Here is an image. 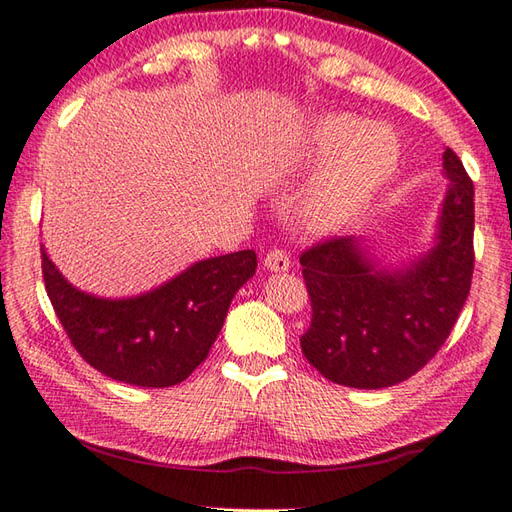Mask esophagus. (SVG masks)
I'll return each instance as SVG.
<instances>
[{
  "label": "esophagus",
  "mask_w": 512,
  "mask_h": 512,
  "mask_svg": "<svg viewBox=\"0 0 512 512\" xmlns=\"http://www.w3.org/2000/svg\"><path fill=\"white\" fill-rule=\"evenodd\" d=\"M264 266L268 270H275V273H286V270L290 268V257H288L286 250L270 248L266 257H264Z\"/></svg>",
  "instance_id": "obj_1"
}]
</instances>
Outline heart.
Wrapping results in <instances>:
<instances>
[{
    "label": "heart",
    "mask_w": 512,
    "mask_h": 512,
    "mask_svg": "<svg viewBox=\"0 0 512 512\" xmlns=\"http://www.w3.org/2000/svg\"><path fill=\"white\" fill-rule=\"evenodd\" d=\"M398 140L385 127H365L350 114L319 118L308 134L306 167L319 169L336 157L303 200L314 231H336L372 202L398 165Z\"/></svg>",
    "instance_id": "1"
}]
</instances>
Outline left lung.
Instances as JSON below:
<instances>
[{"mask_svg": "<svg viewBox=\"0 0 512 512\" xmlns=\"http://www.w3.org/2000/svg\"><path fill=\"white\" fill-rule=\"evenodd\" d=\"M438 244L409 268H374L354 237H325L299 257L312 319L301 352L336 385L383 389L427 365L447 341L473 279V180L453 149Z\"/></svg>", "mask_w": 512, "mask_h": 512, "instance_id": "left-lung-1", "label": "left lung"}]
</instances>
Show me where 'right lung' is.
Here are the masks:
<instances>
[{"label": "right lung", "instance_id": "add662e5", "mask_svg": "<svg viewBox=\"0 0 512 512\" xmlns=\"http://www.w3.org/2000/svg\"><path fill=\"white\" fill-rule=\"evenodd\" d=\"M255 268V250H237L193 264L143 297L112 301L72 288L41 250L43 284L74 350L101 374L136 387L187 380Z\"/></svg>", "mask_w": 512, "mask_h": 512}]
</instances>
